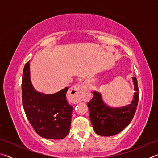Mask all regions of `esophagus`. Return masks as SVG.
<instances>
[{
  "mask_svg": "<svg viewBox=\"0 0 158 158\" xmlns=\"http://www.w3.org/2000/svg\"><path fill=\"white\" fill-rule=\"evenodd\" d=\"M84 90L85 85L84 84H78L70 88L68 93L69 101L74 104L79 102L82 100V95Z\"/></svg>",
  "mask_w": 158,
  "mask_h": 158,
  "instance_id": "obj_1",
  "label": "esophagus"
}]
</instances>
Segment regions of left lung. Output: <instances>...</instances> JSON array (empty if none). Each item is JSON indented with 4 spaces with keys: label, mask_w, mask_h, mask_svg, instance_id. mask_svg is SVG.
<instances>
[{
    "label": "left lung",
    "mask_w": 158,
    "mask_h": 158,
    "mask_svg": "<svg viewBox=\"0 0 158 158\" xmlns=\"http://www.w3.org/2000/svg\"><path fill=\"white\" fill-rule=\"evenodd\" d=\"M133 99L130 105L121 108H111L106 105L99 92L93 91V98L87 105L93 130L98 135L110 137L116 135L126 127L132 121L138 105L139 90L137 80L132 77Z\"/></svg>",
    "instance_id": "8db88e82"
}]
</instances>
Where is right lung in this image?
<instances>
[{"mask_svg": "<svg viewBox=\"0 0 158 158\" xmlns=\"http://www.w3.org/2000/svg\"><path fill=\"white\" fill-rule=\"evenodd\" d=\"M22 104L28 120L37 135L49 139H62L69 132L73 107L66 100L65 87L53 94L34 89L31 80L30 61L22 77Z\"/></svg>", "mask_w": 158, "mask_h": 158, "instance_id": "obj_1", "label": "right lung"}]
</instances>
